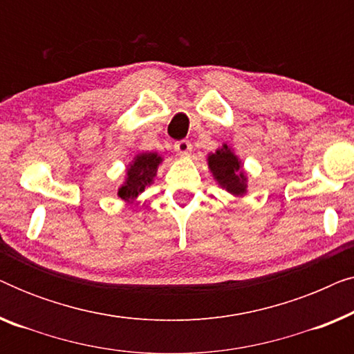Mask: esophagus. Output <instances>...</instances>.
Instances as JSON below:
<instances>
[{
  "label": "esophagus",
  "mask_w": 354,
  "mask_h": 354,
  "mask_svg": "<svg viewBox=\"0 0 354 354\" xmlns=\"http://www.w3.org/2000/svg\"><path fill=\"white\" fill-rule=\"evenodd\" d=\"M174 149H176L178 156H188L192 153V143L188 140H180L174 145Z\"/></svg>",
  "instance_id": "34e87169"
}]
</instances>
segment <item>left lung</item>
<instances>
[{
	"instance_id": "8db88e82",
	"label": "left lung",
	"mask_w": 354,
	"mask_h": 354,
	"mask_svg": "<svg viewBox=\"0 0 354 354\" xmlns=\"http://www.w3.org/2000/svg\"><path fill=\"white\" fill-rule=\"evenodd\" d=\"M207 166L221 188L234 196H243L248 188V177L243 171L239 156L224 143L214 153L207 154Z\"/></svg>"
}]
</instances>
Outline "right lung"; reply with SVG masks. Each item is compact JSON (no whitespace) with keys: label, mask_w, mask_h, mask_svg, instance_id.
<instances>
[{"label":"right lung","mask_w":354,"mask_h":354,"mask_svg":"<svg viewBox=\"0 0 354 354\" xmlns=\"http://www.w3.org/2000/svg\"><path fill=\"white\" fill-rule=\"evenodd\" d=\"M162 158L158 153H138L137 156L129 162L127 171H125V180L118 190V196L125 203H133L145 188L153 183L156 177L159 164Z\"/></svg>","instance_id":"1"}]
</instances>
